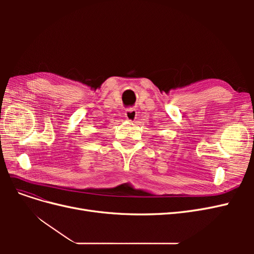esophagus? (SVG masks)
I'll return each instance as SVG.
<instances>
[{
    "label": "esophagus",
    "instance_id": "obj_1",
    "mask_svg": "<svg viewBox=\"0 0 254 254\" xmlns=\"http://www.w3.org/2000/svg\"><path fill=\"white\" fill-rule=\"evenodd\" d=\"M136 115H137L136 114V110L133 109V108H128L125 111V118L129 122H133L136 119Z\"/></svg>",
    "mask_w": 254,
    "mask_h": 254
}]
</instances>
